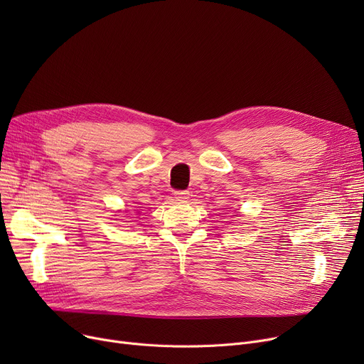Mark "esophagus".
<instances>
[{
  "mask_svg": "<svg viewBox=\"0 0 364 364\" xmlns=\"http://www.w3.org/2000/svg\"><path fill=\"white\" fill-rule=\"evenodd\" d=\"M174 196L178 202H186L188 199V192H176Z\"/></svg>",
  "mask_w": 364,
  "mask_h": 364,
  "instance_id": "esophagus-1",
  "label": "esophagus"
}]
</instances>
